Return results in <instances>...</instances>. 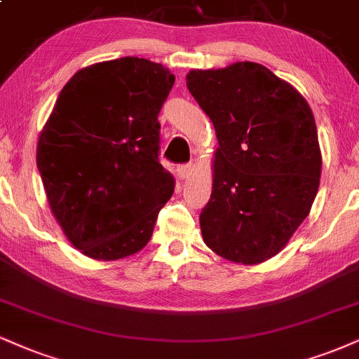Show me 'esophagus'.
I'll return each instance as SVG.
<instances>
[{"label": "esophagus", "mask_w": 359, "mask_h": 359, "mask_svg": "<svg viewBox=\"0 0 359 359\" xmlns=\"http://www.w3.org/2000/svg\"><path fill=\"white\" fill-rule=\"evenodd\" d=\"M192 170H194L192 163H185V165H180L179 168H177V174H179L180 179H189L192 174Z\"/></svg>", "instance_id": "obj_1"}]
</instances>
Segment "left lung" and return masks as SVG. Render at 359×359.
Wrapping results in <instances>:
<instances>
[{"label": "left lung", "instance_id": "obj_1", "mask_svg": "<svg viewBox=\"0 0 359 359\" xmlns=\"http://www.w3.org/2000/svg\"><path fill=\"white\" fill-rule=\"evenodd\" d=\"M187 88L219 140L212 194L198 217L204 243L229 261L264 262L287 244L318 194L313 111L294 86L252 62L189 72Z\"/></svg>", "mask_w": 359, "mask_h": 359}]
</instances>
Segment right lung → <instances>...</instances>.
<instances>
[{"label":"right lung","instance_id":"obj_1","mask_svg":"<svg viewBox=\"0 0 359 359\" xmlns=\"http://www.w3.org/2000/svg\"><path fill=\"white\" fill-rule=\"evenodd\" d=\"M175 76L137 56L81 68L63 86L36 149L51 212L85 256L144 249L174 177L158 162V114Z\"/></svg>","mask_w":359,"mask_h":359}]
</instances>
